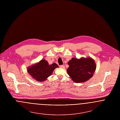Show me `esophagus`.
I'll use <instances>...</instances> for the list:
<instances>
[{
	"label": "esophagus",
	"instance_id": "34e87169",
	"mask_svg": "<svg viewBox=\"0 0 120 120\" xmlns=\"http://www.w3.org/2000/svg\"><path fill=\"white\" fill-rule=\"evenodd\" d=\"M60 68H61L64 69L65 68V66L64 65H61V66H60Z\"/></svg>",
	"mask_w": 120,
	"mask_h": 120
}]
</instances>
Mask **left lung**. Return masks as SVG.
I'll list each match as a JSON object with an SVG mask.
<instances>
[{"label": "left lung", "mask_w": 120, "mask_h": 120, "mask_svg": "<svg viewBox=\"0 0 120 120\" xmlns=\"http://www.w3.org/2000/svg\"><path fill=\"white\" fill-rule=\"evenodd\" d=\"M67 71L72 81L75 83H83L91 78L96 69V64L91 57L72 58L68 63Z\"/></svg>", "instance_id": "left-lung-1"}]
</instances>
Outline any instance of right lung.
Returning a JSON list of instances; mask_svg holds the SVG:
<instances>
[{
	"label": "right lung",
	"mask_w": 120,
	"mask_h": 120,
	"mask_svg": "<svg viewBox=\"0 0 120 120\" xmlns=\"http://www.w3.org/2000/svg\"><path fill=\"white\" fill-rule=\"evenodd\" d=\"M59 66L56 63L49 65L44 59L27 68V71L36 81L43 82L51 76L54 70Z\"/></svg>",
	"instance_id": "right-lung-1"
}]
</instances>
